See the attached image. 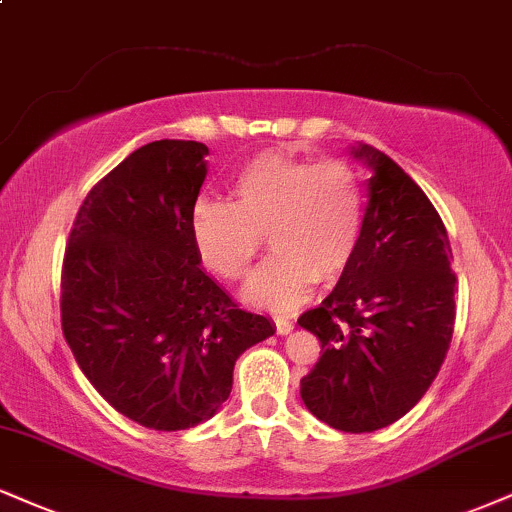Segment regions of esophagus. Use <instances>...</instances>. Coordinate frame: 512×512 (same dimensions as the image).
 <instances>
[{"instance_id":"esophagus-1","label":"esophagus","mask_w":512,"mask_h":512,"mask_svg":"<svg viewBox=\"0 0 512 512\" xmlns=\"http://www.w3.org/2000/svg\"><path fill=\"white\" fill-rule=\"evenodd\" d=\"M274 324H276V334H281V336L291 334L293 331V322L286 317H274Z\"/></svg>"}]
</instances>
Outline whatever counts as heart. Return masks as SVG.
I'll return each mask as SVG.
<instances>
[{
    "label": "heart",
    "instance_id": "1",
    "mask_svg": "<svg viewBox=\"0 0 512 512\" xmlns=\"http://www.w3.org/2000/svg\"><path fill=\"white\" fill-rule=\"evenodd\" d=\"M362 219L365 195L353 166L262 152L233 178L231 205L209 197L195 202L190 238L207 269L238 281L248 276L267 233L274 255L252 274L243 298L283 312L307 300L317 279L329 283L346 274Z\"/></svg>",
    "mask_w": 512,
    "mask_h": 512
}]
</instances>
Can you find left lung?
Here are the masks:
<instances>
[{
	"label": "left lung",
	"instance_id": "obj_1",
	"mask_svg": "<svg viewBox=\"0 0 512 512\" xmlns=\"http://www.w3.org/2000/svg\"><path fill=\"white\" fill-rule=\"evenodd\" d=\"M372 169L355 260L298 324L322 341L300 379L305 408L338 432H377L420 403L455 322L451 240L429 197L400 166L357 143Z\"/></svg>",
	"mask_w": 512,
	"mask_h": 512
}]
</instances>
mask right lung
<instances>
[{"label": "right lung", "instance_id": "obj_1", "mask_svg": "<svg viewBox=\"0 0 512 512\" xmlns=\"http://www.w3.org/2000/svg\"><path fill=\"white\" fill-rule=\"evenodd\" d=\"M207 145L155 140L90 190L61 269V329L97 393L128 420L178 432L214 417L245 350L274 336L200 267L190 212Z\"/></svg>", "mask_w": 512, "mask_h": 512}]
</instances>
